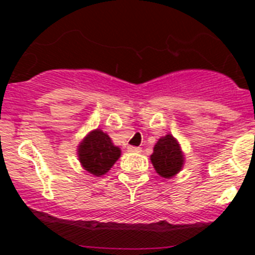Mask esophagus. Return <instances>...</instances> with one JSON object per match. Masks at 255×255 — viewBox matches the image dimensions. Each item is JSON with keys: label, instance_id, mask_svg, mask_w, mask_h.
Wrapping results in <instances>:
<instances>
[{"label": "esophagus", "instance_id": "obj_1", "mask_svg": "<svg viewBox=\"0 0 255 255\" xmlns=\"http://www.w3.org/2000/svg\"><path fill=\"white\" fill-rule=\"evenodd\" d=\"M127 149L129 152H140V151H141V149H140L139 147H132V145H128Z\"/></svg>", "mask_w": 255, "mask_h": 255}]
</instances>
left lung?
<instances>
[{"label": "left lung", "instance_id": "1", "mask_svg": "<svg viewBox=\"0 0 255 255\" xmlns=\"http://www.w3.org/2000/svg\"><path fill=\"white\" fill-rule=\"evenodd\" d=\"M151 161L156 172L164 178L173 177L178 173L184 164V155L181 147L173 136L167 135L160 137L153 148Z\"/></svg>", "mask_w": 255, "mask_h": 255}]
</instances>
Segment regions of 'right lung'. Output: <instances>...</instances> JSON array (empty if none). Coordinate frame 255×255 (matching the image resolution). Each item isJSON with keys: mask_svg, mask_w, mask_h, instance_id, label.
I'll return each instance as SVG.
<instances>
[{"mask_svg": "<svg viewBox=\"0 0 255 255\" xmlns=\"http://www.w3.org/2000/svg\"><path fill=\"white\" fill-rule=\"evenodd\" d=\"M119 147L102 129H94L82 140L78 147V157L82 167L94 176H103L120 157Z\"/></svg>", "mask_w": 255, "mask_h": 255, "instance_id": "right-lung-1", "label": "right lung"}]
</instances>
